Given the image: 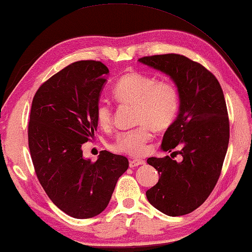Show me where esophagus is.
<instances>
[{
    "instance_id": "obj_1",
    "label": "esophagus",
    "mask_w": 252,
    "mask_h": 252,
    "mask_svg": "<svg viewBox=\"0 0 252 252\" xmlns=\"http://www.w3.org/2000/svg\"><path fill=\"white\" fill-rule=\"evenodd\" d=\"M143 164H145V161L140 160V159H133V160L130 161V163H128L130 167H135V166L143 165Z\"/></svg>"
}]
</instances>
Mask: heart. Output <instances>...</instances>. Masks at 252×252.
I'll return each instance as SVG.
<instances>
[{
  "mask_svg": "<svg viewBox=\"0 0 252 252\" xmlns=\"http://www.w3.org/2000/svg\"><path fill=\"white\" fill-rule=\"evenodd\" d=\"M112 95L119 104L135 105L138 127L119 133L115 148L131 156L144 154L146 143L153 136L151 127L164 131L176 120L180 107L177 87L166 79H157L148 74L128 72L116 81ZM113 107L105 101L95 106V119L98 126L107 128L113 124Z\"/></svg>",
  "mask_w": 252,
  "mask_h": 252,
  "instance_id": "b5f03b06",
  "label": "heart"
}]
</instances>
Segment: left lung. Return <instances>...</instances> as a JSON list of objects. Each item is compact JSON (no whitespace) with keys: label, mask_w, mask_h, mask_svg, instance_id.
<instances>
[{"label":"left lung","mask_w":252,"mask_h":252,"mask_svg":"<svg viewBox=\"0 0 252 252\" xmlns=\"http://www.w3.org/2000/svg\"><path fill=\"white\" fill-rule=\"evenodd\" d=\"M138 61L168 75L180 96L178 116L163 136L161 148L171 153L178 147L174 153L183 156V161L168 156L149 158L147 163L159 173V181L146 196L167 216L190 214L214 190L229 146L230 124L223 91L212 72L185 56L157 55Z\"/></svg>","instance_id":"1"}]
</instances>
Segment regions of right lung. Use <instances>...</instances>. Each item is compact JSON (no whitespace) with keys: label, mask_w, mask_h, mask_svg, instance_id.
I'll use <instances>...</instances> for the list:
<instances>
[{"label":"right lung","mask_w":252,"mask_h":252,"mask_svg":"<svg viewBox=\"0 0 252 252\" xmlns=\"http://www.w3.org/2000/svg\"><path fill=\"white\" fill-rule=\"evenodd\" d=\"M109 73L99 61L69 64L38 88L29 121V148L35 173L55 205L77 219L107 207L119 177L128 167L124 156L103 150L92 162L81 146L94 136L95 106Z\"/></svg>","instance_id":"obj_1"}]
</instances>
